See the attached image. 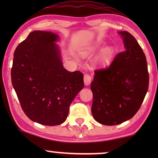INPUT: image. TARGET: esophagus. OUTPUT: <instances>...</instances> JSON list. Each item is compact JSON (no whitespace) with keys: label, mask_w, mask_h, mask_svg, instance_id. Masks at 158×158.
I'll return each instance as SVG.
<instances>
[{"label":"esophagus","mask_w":158,"mask_h":158,"mask_svg":"<svg viewBox=\"0 0 158 158\" xmlns=\"http://www.w3.org/2000/svg\"><path fill=\"white\" fill-rule=\"evenodd\" d=\"M90 82H91V77L88 74H85L84 75V83H85V85H89Z\"/></svg>","instance_id":"1"}]
</instances>
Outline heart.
<instances>
[{
    "mask_svg": "<svg viewBox=\"0 0 158 158\" xmlns=\"http://www.w3.org/2000/svg\"><path fill=\"white\" fill-rule=\"evenodd\" d=\"M105 45V42L101 40H97L96 42L90 45L88 49L83 52V54L86 57H90L94 55L95 53L102 48ZM114 54V49L113 47L108 46L103 48L99 55L97 56L95 60L96 64L100 67H105L109 62L111 61Z\"/></svg>",
    "mask_w": 158,
    "mask_h": 158,
    "instance_id": "obj_1",
    "label": "heart"
}]
</instances>
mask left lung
<instances>
[{
  "instance_id": "obj_1",
  "label": "left lung",
  "mask_w": 158,
  "mask_h": 158,
  "mask_svg": "<svg viewBox=\"0 0 158 158\" xmlns=\"http://www.w3.org/2000/svg\"><path fill=\"white\" fill-rule=\"evenodd\" d=\"M125 50L107 68L96 70L90 89L93 116L101 124L112 126L130 119L138 111L148 92L146 57L136 39L118 31Z\"/></svg>"
}]
</instances>
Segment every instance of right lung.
<instances>
[{"label": "right lung", "mask_w": 158, "mask_h": 158, "mask_svg": "<svg viewBox=\"0 0 158 158\" xmlns=\"http://www.w3.org/2000/svg\"><path fill=\"white\" fill-rule=\"evenodd\" d=\"M59 40L52 31L31 32L16 47L11 68L12 85L23 112L47 126L66 120L71 103L84 87L83 73L62 65Z\"/></svg>", "instance_id": "add662e5"}]
</instances>
